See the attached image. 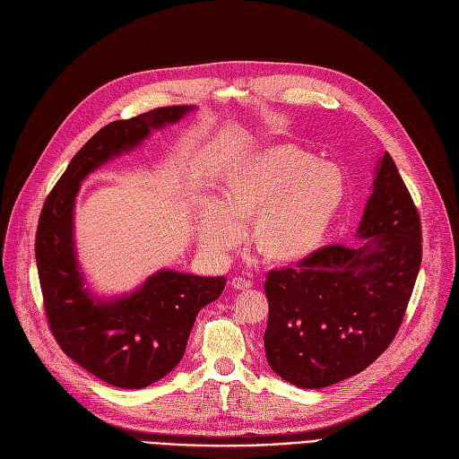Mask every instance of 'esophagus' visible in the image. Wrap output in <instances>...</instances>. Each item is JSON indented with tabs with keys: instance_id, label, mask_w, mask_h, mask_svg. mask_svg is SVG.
<instances>
[{
	"instance_id": "esophagus-1",
	"label": "esophagus",
	"mask_w": 459,
	"mask_h": 459,
	"mask_svg": "<svg viewBox=\"0 0 459 459\" xmlns=\"http://www.w3.org/2000/svg\"><path fill=\"white\" fill-rule=\"evenodd\" d=\"M231 287H233V289H239V290H245V289H250V287H252V281L247 279V277L237 275V277L231 279Z\"/></svg>"
}]
</instances>
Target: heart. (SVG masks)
Here are the masks:
<instances>
[{
    "instance_id": "1",
    "label": "heart",
    "mask_w": 459,
    "mask_h": 459,
    "mask_svg": "<svg viewBox=\"0 0 459 459\" xmlns=\"http://www.w3.org/2000/svg\"><path fill=\"white\" fill-rule=\"evenodd\" d=\"M342 170L296 148H272L228 172L216 209L203 214L199 239L228 255L250 224V241L270 262H296L317 250L345 201Z\"/></svg>"
}]
</instances>
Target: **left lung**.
<instances>
[{
    "label": "left lung",
    "mask_w": 459,
    "mask_h": 459,
    "mask_svg": "<svg viewBox=\"0 0 459 459\" xmlns=\"http://www.w3.org/2000/svg\"><path fill=\"white\" fill-rule=\"evenodd\" d=\"M360 247L328 245L267 273L265 357L296 387L351 377L397 336L421 265V222L385 152L357 230Z\"/></svg>",
    "instance_id": "left-lung-1"
}]
</instances>
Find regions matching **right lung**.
Returning a JSON list of instances; mask_svg holds the SVG:
<instances>
[{
    "label": "right lung",
    "mask_w": 459,
    "mask_h": 459,
    "mask_svg": "<svg viewBox=\"0 0 459 459\" xmlns=\"http://www.w3.org/2000/svg\"><path fill=\"white\" fill-rule=\"evenodd\" d=\"M189 109L194 108H155L106 125L72 157L39 214L36 264L47 323L62 351L114 387H148L175 368L197 313L222 294L226 277L163 270L133 294L97 299L83 287L75 260V195L89 172L138 146L152 129L177 123Z\"/></svg>",
    "instance_id": "right-lung-1"
}]
</instances>
